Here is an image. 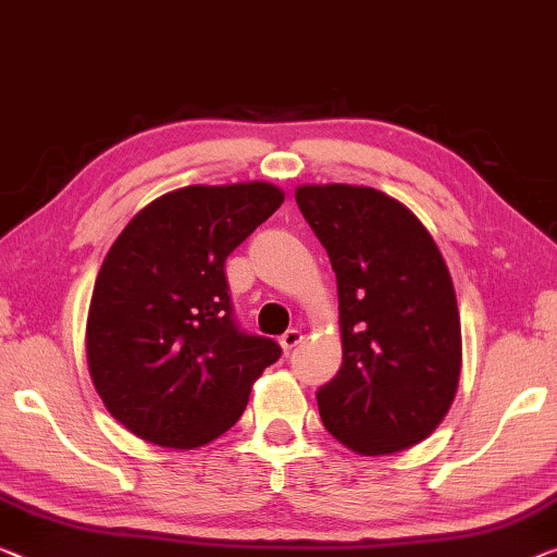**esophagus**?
Here are the masks:
<instances>
[{
	"mask_svg": "<svg viewBox=\"0 0 557 557\" xmlns=\"http://www.w3.org/2000/svg\"><path fill=\"white\" fill-rule=\"evenodd\" d=\"M304 341V333L298 331V329H288L284 336H281V346H284V350H290V348H296L298 344H301Z\"/></svg>",
	"mask_w": 557,
	"mask_h": 557,
	"instance_id": "esophagus-1",
	"label": "esophagus"
}]
</instances>
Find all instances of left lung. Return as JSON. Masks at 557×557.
<instances>
[{
  "label": "left lung",
  "mask_w": 557,
  "mask_h": 557,
  "mask_svg": "<svg viewBox=\"0 0 557 557\" xmlns=\"http://www.w3.org/2000/svg\"><path fill=\"white\" fill-rule=\"evenodd\" d=\"M296 203L336 271L344 363L321 421L363 456L428 438L456 398L460 315L446 261L404 203L368 186H298Z\"/></svg>",
  "instance_id": "1"
}]
</instances>
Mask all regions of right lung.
I'll list each match as a JSON object with an SVG mask.
<instances>
[{
  "label": "right lung",
  "mask_w": 557,
  "mask_h": 557,
  "mask_svg": "<svg viewBox=\"0 0 557 557\" xmlns=\"http://www.w3.org/2000/svg\"><path fill=\"white\" fill-rule=\"evenodd\" d=\"M284 203L276 186H186L141 209L101 263L87 319L94 388L139 438L199 448L242 418L253 381L281 358L246 333L226 259Z\"/></svg>",
  "instance_id": "right-lung-1"
}]
</instances>
